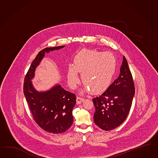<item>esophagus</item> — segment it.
<instances>
[{"label": "esophagus", "mask_w": 158, "mask_h": 158, "mask_svg": "<svg viewBox=\"0 0 158 158\" xmlns=\"http://www.w3.org/2000/svg\"><path fill=\"white\" fill-rule=\"evenodd\" d=\"M85 100L84 98H81V96H77V104H81V103H82Z\"/></svg>", "instance_id": "obj_1"}]
</instances>
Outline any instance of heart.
<instances>
[{
	"label": "heart",
	"instance_id": "1",
	"mask_svg": "<svg viewBox=\"0 0 158 158\" xmlns=\"http://www.w3.org/2000/svg\"><path fill=\"white\" fill-rule=\"evenodd\" d=\"M116 60L110 52L85 50L76 55L73 65H69L67 79L69 86L75 89L79 82L78 72L83 83L95 94L104 91L111 84L115 73ZM88 88L85 89L89 91Z\"/></svg>",
	"mask_w": 158,
	"mask_h": 158
}]
</instances>
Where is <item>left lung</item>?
Returning <instances> with one entry per match:
<instances>
[{
    "label": "left lung",
    "mask_w": 158,
    "mask_h": 158,
    "mask_svg": "<svg viewBox=\"0 0 158 158\" xmlns=\"http://www.w3.org/2000/svg\"><path fill=\"white\" fill-rule=\"evenodd\" d=\"M135 94L130 69L123 56L119 77L99 97L93 99L95 107L94 122L105 131L119 126L127 118Z\"/></svg>",
    "instance_id": "1"
}]
</instances>
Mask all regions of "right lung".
Returning a JSON list of instances; mask_svg holds the SVG:
<instances>
[{"label": "right lung", "mask_w": 158, "mask_h": 158, "mask_svg": "<svg viewBox=\"0 0 158 158\" xmlns=\"http://www.w3.org/2000/svg\"><path fill=\"white\" fill-rule=\"evenodd\" d=\"M64 47H47L40 51L32 62L23 85L24 94L34 119L43 130L53 134L63 133L73 124L76 96L65 91L60 85H55L46 91L39 92L34 87L31 80L45 53Z\"/></svg>", "instance_id": "right-lung-1"}]
</instances>
